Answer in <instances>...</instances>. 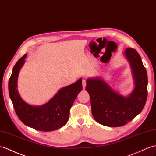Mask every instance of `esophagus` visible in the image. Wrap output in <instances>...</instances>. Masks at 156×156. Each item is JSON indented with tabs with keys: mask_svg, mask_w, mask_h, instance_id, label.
I'll list each match as a JSON object with an SVG mask.
<instances>
[{
	"mask_svg": "<svg viewBox=\"0 0 156 156\" xmlns=\"http://www.w3.org/2000/svg\"><path fill=\"white\" fill-rule=\"evenodd\" d=\"M86 86V80L85 78L82 79V88L83 89H85Z\"/></svg>",
	"mask_w": 156,
	"mask_h": 156,
	"instance_id": "esophagus-1",
	"label": "esophagus"
}]
</instances>
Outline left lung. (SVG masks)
Segmentation results:
<instances>
[{"label": "left lung", "instance_id": "left-lung-1", "mask_svg": "<svg viewBox=\"0 0 156 156\" xmlns=\"http://www.w3.org/2000/svg\"><path fill=\"white\" fill-rule=\"evenodd\" d=\"M125 56L131 65L135 88L128 97L112 89L100 78L87 80L86 90L89 93L92 113L99 124L109 127H120L132 121L145 106L147 97V75L140 54L128 48Z\"/></svg>", "mask_w": 156, "mask_h": 156}]
</instances>
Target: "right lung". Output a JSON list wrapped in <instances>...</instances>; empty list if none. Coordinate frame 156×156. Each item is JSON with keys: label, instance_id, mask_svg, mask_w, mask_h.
I'll list each match as a JSON object with an SVG mask.
<instances>
[{"label": "right lung", "instance_id": "obj_1", "mask_svg": "<svg viewBox=\"0 0 156 156\" xmlns=\"http://www.w3.org/2000/svg\"><path fill=\"white\" fill-rule=\"evenodd\" d=\"M27 54L18 60L9 81V92L14 110L21 122L32 128L42 132L59 129L66 124L70 110L78 93L82 90V78L60 89L58 92L41 106H33L21 98L17 90V78Z\"/></svg>", "mask_w": 156, "mask_h": 156}]
</instances>
